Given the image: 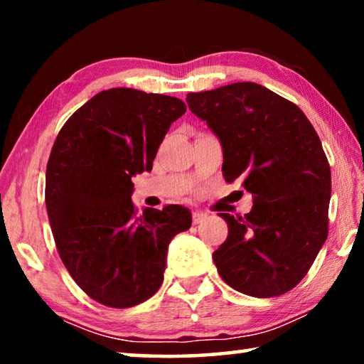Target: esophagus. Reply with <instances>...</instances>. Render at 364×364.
Returning <instances> with one entry per match:
<instances>
[{"label": "esophagus", "mask_w": 364, "mask_h": 364, "mask_svg": "<svg viewBox=\"0 0 364 364\" xmlns=\"http://www.w3.org/2000/svg\"><path fill=\"white\" fill-rule=\"evenodd\" d=\"M207 218V213H202V212H193V223L194 225H199L202 223Z\"/></svg>", "instance_id": "34e87169"}]
</instances>
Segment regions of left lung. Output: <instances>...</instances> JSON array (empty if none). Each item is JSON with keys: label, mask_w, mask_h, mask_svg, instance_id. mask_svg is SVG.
Masks as SVG:
<instances>
[{"label": "left lung", "mask_w": 364, "mask_h": 364, "mask_svg": "<svg viewBox=\"0 0 364 364\" xmlns=\"http://www.w3.org/2000/svg\"><path fill=\"white\" fill-rule=\"evenodd\" d=\"M186 102L221 141L225 180L241 181L254 200L244 217L220 213L221 279L252 297L289 292L328 237L331 168L318 133L294 102L252 82L189 93Z\"/></svg>", "instance_id": "left-lung-1"}]
</instances>
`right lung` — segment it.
<instances>
[{
	"instance_id": "obj_1",
	"label": "right lung",
	"mask_w": 364,
	"mask_h": 364,
	"mask_svg": "<svg viewBox=\"0 0 364 364\" xmlns=\"http://www.w3.org/2000/svg\"><path fill=\"white\" fill-rule=\"evenodd\" d=\"M186 112L173 96L101 91L60 128L46 165L45 200L59 257L91 299L130 308L164 281L168 244L191 228L181 205L138 213L132 178L152 170L171 123Z\"/></svg>"
}]
</instances>
